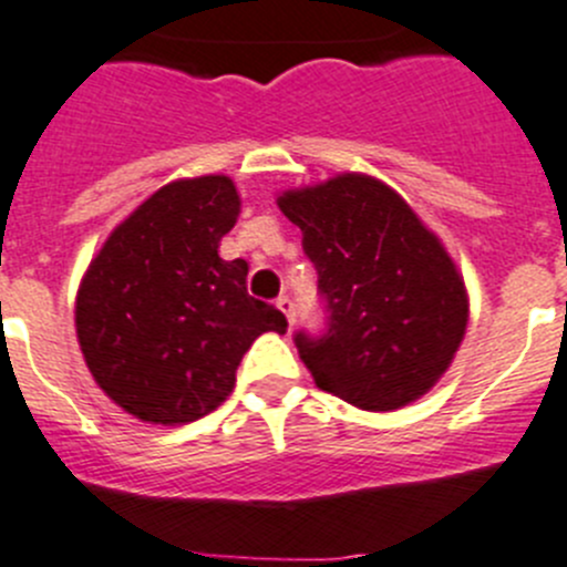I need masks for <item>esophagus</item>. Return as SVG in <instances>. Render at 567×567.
Returning a JSON list of instances; mask_svg holds the SVG:
<instances>
[{
  "instance_id": "1",
  "label": "esophagus",
  "mask_w": 567,
  "mask_h": 567,
  "mask_svg": "<svg viewBox=\"0 0 567 567\" xmlns=\"http://www.w3.org/2000/svg\"><path fill=\"white\" fill-rule=\"evenodd\" d=\"M277 308L282 310L285 319H288V324H296V305H293V299H290V296H279Z\"/></svg>"
}]
</instances>
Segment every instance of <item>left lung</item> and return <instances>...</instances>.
Returning a JSON list of instances; mask_svg holds the SVG:
<instances>
[{
  "label": "left lung",
  "instance_id": "left-lung-1",
  "mask_svg": "<svg viewBox=\"0 0 567 567\" xmlns=\"http://www.w3.org/2000/svg\"><path fill=\"white\" fill-rule=\"evenodd\" d=\"M277 206L301 229L330 310L324 336H296L316 385L380 414L416 403L467 332L456 259L403 195L367 173L285 189Z\"/></svg>",
  "mask_w": 567,
  "mask_h": 567
}]
</instances>
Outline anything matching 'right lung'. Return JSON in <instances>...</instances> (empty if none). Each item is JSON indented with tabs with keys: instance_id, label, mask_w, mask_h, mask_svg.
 <instances>
[{
	"instance_id": "1",
	"label": "right lung",
	"mask_w": 567,
	"mask_h": 567,
	"mask_svg": "<svg viewBox=\"0 0 567 567\" xmlns=\"http://www.w3.org/2000/svg\"><path fill=\"white\" fill-rule=\"evenodd\" d=\"M240 215L224 173L176 178L142 200L89 262L75 330L94 383L125 414L184 425L218 409L262 332L288 330L248 296L246 259L220 240Z\"/></svg>"
}]
</instances>
